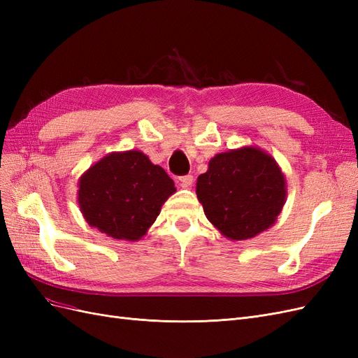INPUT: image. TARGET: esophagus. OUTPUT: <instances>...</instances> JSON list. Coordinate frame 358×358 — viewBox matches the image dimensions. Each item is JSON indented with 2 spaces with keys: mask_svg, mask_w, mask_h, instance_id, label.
<instances>
[{
  "mask_svg": "<svg viewBox=\"0 0 358 358\" xmlns=\"http://www.w3.org/2000/svg\"><path fill=\"white\" fill-rule=\"evenodd\" d=\"M179 182H180V187H183V188H188V187H191L192 183H194V178H192L191 175L180 176V178H179Z\"/></svg>",
  "mask_w": 358,
  "mask_h": 358,
  "instance_id": "obj_1",
  "label": "esophagus"
}]
</instances>
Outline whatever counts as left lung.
I'll return each instance as SVG.
<instances>
[{
	"mask_svg": "<svg viewBox=\"0 0 358 358\" xmlns=\"http://www.w3.org/2000/svg\"><path fill=\"white\" fill-rule=\"evenodd\" d=\"M196 192L206 218L237 242L276 222L287 200V180L276 159L251 145L216 154L199 176Z\"/></svg>",
	"mask_w": 358,
	"mask_h": 358,
	"instance_id": "left-lung-1",
	"label": "left lung"
}]
</instances>
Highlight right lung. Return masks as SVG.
<instances>
[{"label":"right lung","instance_id":"1","mask_svg":"<svg viewBox=\"0 0 358 358\" xmlns=\"http://www.w3.org/2000/svg\"><path fill=\"white\" fill-rule=\"evenodd\" d=\"M78 203L85 221L116 241L137 242L176 192L164 169L140 150L110 152L83 171Z\"/></svg>","mask_w":358,"mask_h":358}]
</instances>
